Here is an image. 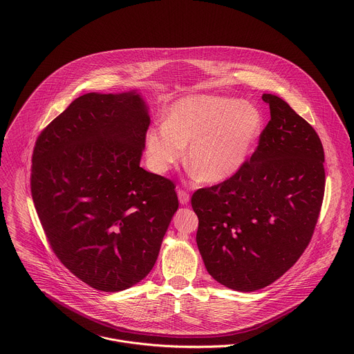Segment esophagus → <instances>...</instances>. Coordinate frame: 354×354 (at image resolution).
<instances>
[{"label":"esophagus","mask_w":354,"mask_h":354,"mask_svg":"<svg viewBox=\"0 0 354 354\" xmlns=\"http://www.w3.org/2000/svg\"><path fill=\"white\" fill-rule=\"evenodd\" d=\"M177 195H178V201H180V203H181L183 205H187V204L189 203V201H191L189 194H188V192H185L184 189H178Z\"/></svg>","instance_id":"1"}]
</instances>
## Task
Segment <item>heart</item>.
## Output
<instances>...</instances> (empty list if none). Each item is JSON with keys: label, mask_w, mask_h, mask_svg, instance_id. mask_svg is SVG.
Instances as JSON below:
<instances>
[{"label": "heart", "mask_w": 354, "mask_h": 354, "mask_svg": "<svg viewBox=\"0 0 354 354\" xmlns=\"http://www.w3.org/2000/svg\"><path fill=\"white\" fill-rule=\"evenodd\" d=\"M261 114L248 102L189 95L171 104L165 124L145 135L149 166L163 174L187 152V165L204 183L232 177L247 160L261 131Z\"/></svg>", "instance_id": "obj_1"}]
</instances>
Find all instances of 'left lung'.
I'll list each match as a JSON object with an SVG mask.
<instances>
[{
    "instance_id": "obj_1",
    "label": "left lung",
    "mask_w": 354,
    "mask_h": 354,
    "mask_svg": "<svg viewBox=\"0 0 354 354\" xmlns=\"http://www.w3.org/2000/svg\"><path fill=\"white\" fill-rule=\"evenodd\" d=\"M261 100L271 120L252 156L191 201L208 274L239 292L271 285L300 259L324 196V151L316 131L279 97Z\"/></svg>"
}]
</instances>
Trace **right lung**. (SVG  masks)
Here are the masks:
<instances>
[{
    "mask_svg": "<svg viewBox=\"0 0 354 354\" xmlns=\"http://www.w3.org/2000/svg\"><path fill=\"white\" fill-rule=\"evenodd\" d=\"M149 125L136 91L90 93L34 147L31 194L51 250L97 290H125L149 275L178 208L174 184L140 167Z\"/></svg>",
    "mask_w": 354,
    "mask_h": 354,
    "instance_id": "right-lung-1",
    "label": "right lung"
}]
</instances>
